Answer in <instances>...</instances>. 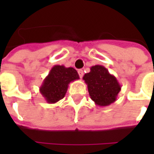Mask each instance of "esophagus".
Here are the masks:
<instances>
[{
  "label": "esophagus",
  "instance_id": "esophagus-1",
  "mask_svg": "<svg viewBox=\"0 0 154 154\" xmlns=\"http://www.w3.org/2000/svg\"><path fill=\"white\" fill-rule=\"evenodd\" d=\"M78 74H79V77H80L81 78H82V77H83V74H84L83 71L82 70V69H80V70H78Z\"/></svg>",
  "mask_w": 154,
  "mask_h": 154
}]
</instances>
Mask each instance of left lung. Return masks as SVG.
Listing matches in <instances>:
<instances>
[{
  "instance_id": "8db88e82",
  "label": "left lung",
  "mask_w": 154,
  "mask_h": 154,
  "mask_svg": "<svg viewBox=\"0 0 154 154\" xmlns=\"http://www.w3.org/2000/svg\"><path fill=\"white\" fill-rule=\"evenodd\" d=\"M90 72L83 76L91 100L99 106H108L114 103L121 90L116 77L101 65L91 67Z\"/></svg>"
}]
</instances>
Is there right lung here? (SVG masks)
Here are the masks:
<instances>
[{"mask_svg":"<svg viewBox=\"0 0 154 154\" xmlns=\"http://www.w3.org/2000/svg\"><path fill=\"white\" fill-rule=\"evenodd\" d=\"M78 79L79 75L73 67L55 65L44 78L39 91L47 103L54 104L65 97L69 83Z\"/></svg>","mask_w":154,"mask_h":154,"instance_id":"1","label":"right lung"}]
</instances>
